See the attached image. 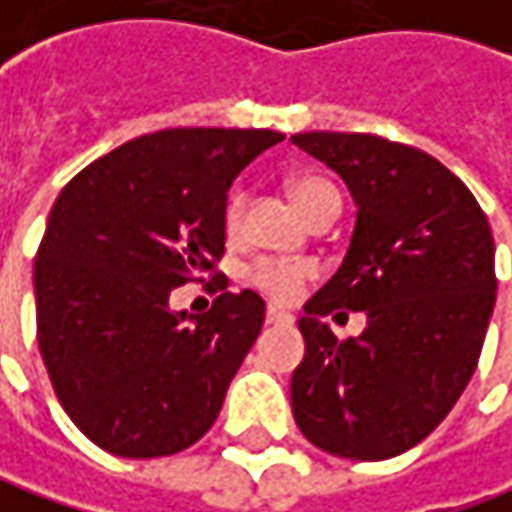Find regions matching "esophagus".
<instances>
[{"instance_id":"1","label":"esophagus","mask_w":512,"mask_h":512,"mask_svg":"<svg viewBox=\"0 0 512 512\" xmlns=\"http://www.w3.org/2000/svg\"><path fill=\"white\" fill-rule=\"evenodd\" d=\"M295 321L286 309H280V306H269L266 309V323H275V326H289V323Z\"/></svg>"}]
</instances>
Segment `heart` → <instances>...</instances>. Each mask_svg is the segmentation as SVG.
Returning a JSON list of instances; mask_svg holds the SVG:
<instances>
[{"label": "heart", "mask_w": 512, "mask_h": 512, "mask_svg": "<svg viewBox=\"0 0 512 512\" xmlns=\"http://www.w3.org/2000/svg\"><path fill=\"white\" fill-rule=\"evenodd\" d=\"M286 191H289L295 209L306 220L315 212H321L323 206H329V203H338L341 206L338 189L329 180L318 177V174H298V177H292L286 183ZM240 217H243V191H232L229 200H226V229L229 232H237ZM309 275H312V269L309 266H300V263L257 260L255 269H252V283H255L260 292H266L269 298L292 300L298 298Z\"/></svg>", "instance_id": "obj_1"}]
</instances>
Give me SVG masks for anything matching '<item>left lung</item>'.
I'll return each instance as SVG.
<instances>
[{
	"label": "left lung",
	"instance_id": "left-lung-1",
	"mask_svg": "<svg viewBox=\"0 0 512 512\" xmlns=\"http://www.w3.org/2000/svg\"><path fill=\"white\" fill-rule=\"evenodd\" d=\"M292 143L332 168L358 209L338 272L303 303L295 421L332 456H401L476 372L496 306L493 234L470 189L412 145L338 131ZM335 308L368 315L358 339L338 342L320 321Z\"/></svg>",
	"mask_w": 512,
	"mask_h": 512
}]
</instances>
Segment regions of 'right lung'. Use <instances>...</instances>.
<instances>
[{"label":"right lung","mask_w":512,"mask_h":512,"mask_svg":"<svg viewBox=\"0 0 512 512\" xmlns=\"http://www.w3.org/2000/svg\"><path fill=\"white\" fill-rule=\"evenodd\" d=\"M280 140L168 128L114 148L56 197L34 263L39 352L59 404L102 450L174 456L220 415L266 303L223 292L189 315L168 298L223 255L234 177Z\"/></svg>","instance_id":"add662e5"}]
</instances>
